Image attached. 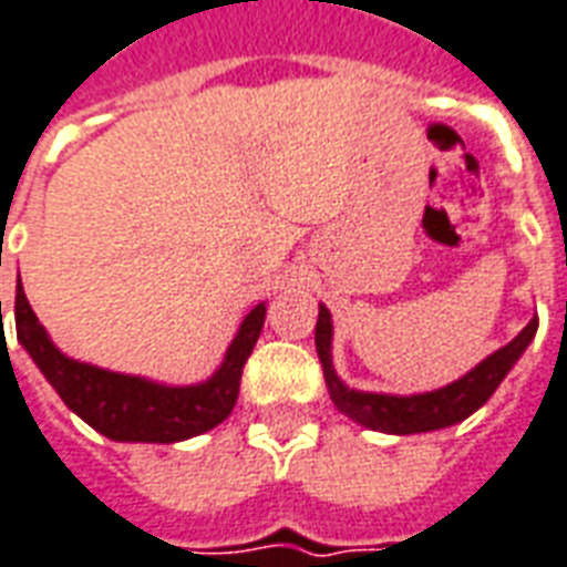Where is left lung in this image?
Instances as JSON below:
<instances>
[{"label": "left lung", "mask_w": 567, "mask_h": 567, "mask_svg": "<svg viewBox=\"0 0 567 567\" xmlns=\"http://www.w3.org/2000/svg\"><path fill=\"white\" fill-rule=\"evenodd\" d=\"M538 330V319L533 316L529 324L520 330L509 346L497 348L495 354L477 362L468 374H463L454 383H447L433 392H415V395H389V392H362L351 389L333 369V321L330 310L319 305V321H316V351H319L324 383H328L330 401L342 415L362 424V427L378 430V433H392V436H410V433H430V430L454 427L465 421L471 412H477L495 395L501 380L513 371L520 354L527 351Z\"/></svg>", "instance_id": "1"}]
</instances>
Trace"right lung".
Returning <instances> with one entry per match:
<instances>
[{
  "label": "right lung",
  "instance_id": "right-lung-1",
  "mask_svg": "<svg viewBox=\"0 0 567 567\" xmlns=\"http://www.w3.org/2000/svg\"><path fill=\"white\" fill-rule=\"evenodd\" d=\"M13 321H17V342L29 351L63 404L87 421L90 427L113 442L172 445V442L202 436L230 415L239 395L243 365L255 351L266 321V301L243 319L219 369L202 383H189V386H169V383L120 374L66 357L38 321L20 280H17Z\"/></svg>",
  "mask_w": 567,
  "mask_h": 567
}]
</instances>
